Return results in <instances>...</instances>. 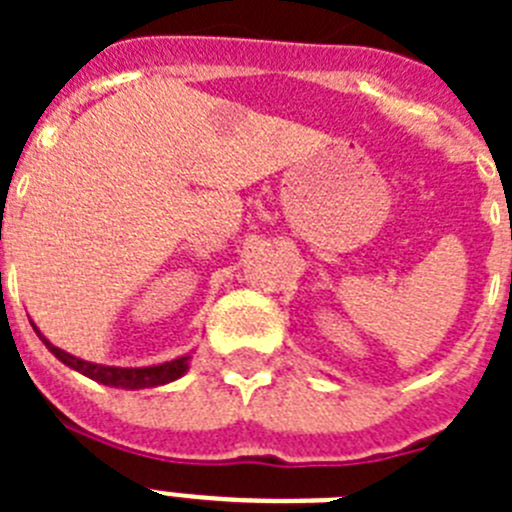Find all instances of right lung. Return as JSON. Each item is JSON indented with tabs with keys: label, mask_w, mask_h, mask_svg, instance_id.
<instances>
[{
	"label": "right lung",
	"mask_w": 512,
	"mask_h": 512,
	"mask_svg": "<svg viewBox=\"0 0 512 512\" xmlns=\"http://www.w3.org/2000/svg\"><path fill=\"white\" fill-rule=\"evenodd\" d=\"M35 333H38L40 341L45 343V348H48L58 361L71 366L74 372L94 379V382L107 384V387H117V390H143V387H161V384L174 382V379L187 374L189 359H192V356L187 354V356H179V359L164 361V364L135 366V369H125V366H104V364H92V361L76 359V356L66 354V351H61L58 346H53V343L48 341L38 328H35Z\"/></svg>",
	"instance_id": "right-lung-1"
}]
</instances>
